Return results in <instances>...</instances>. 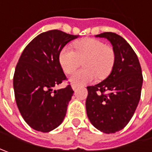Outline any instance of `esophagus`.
<instances>
[{"label": "esophagus", "mask_w": 152, "mask_h": 152, "mask_svg": "<svg viewBox=\"0 0 152 152\" xmlns=\"http://www.w3.org/2000/svg\"><path fill=\"white\" fill-rule=\"evenodd\" d=\"M72 88H73V91H76V89H77V85H74V84H72Z\"/></svg>", "instance_id": "obj_1"}]
</instances>
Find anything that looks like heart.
I'll list each match as a JSON object with an SVG mask.
<instances>
[{
  "instance_id": "1",
  "label": "heart",
  "mask_w": 152,
  "mask_h": 152,
  "mask_svg": "<svg viewBox=\"0 0 152 152\" xmlns=\"http://www.w3.org/2000/svg\"><path fill=\"white\" fill-rule=\"evenodd\" d=\"M74 50L64 46L59 53V61L67 74L73 73L83 61L85 68L71 76V82L76 85L90 83L96 77L105 79L112 73L115 63L113 49L96 39H84L73 45Z\"/></svg>"
}]
</instances>
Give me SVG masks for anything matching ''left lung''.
<instances>
[{
	"instance_id": "8db88e82",
	"label": "left lung",
	"mask_w": 152,
	"mask_h": 152,
	"mask_svg": "<svg viewBox=\"0 0 152 152\" xmlns=\"http://www.w3.org/2000/svg\"><path fill=\"white\" fill-rule=\"evenodd\" d=\"M113 45L115 63L105 80L88 86L87 116L97 129L113 134L125 127L134 113L140 99L143 76L137 55L120 35L105 32L96 35Z\"/></svg>"
}]
</instances>
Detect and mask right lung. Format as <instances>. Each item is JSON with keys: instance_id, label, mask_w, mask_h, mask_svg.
<instances>
[{"instance_id": "1", "label": "right lung", "mask_w": 152, "mask_h": 152, "mask_svg": "<svg viewBox=\"0 0 152 152\" xmlns=\"http://www.w3.org/2000/svg\"><path fill=\"white\" fill-rule=\"evenodd\" d=\"M78 35L53 29L41 33L23 51L15 68V100L24 121L32 129L46 133L60 125L73 91L52 88L67 81L60 61V50Z\"/></svg>"}]
</instances>
